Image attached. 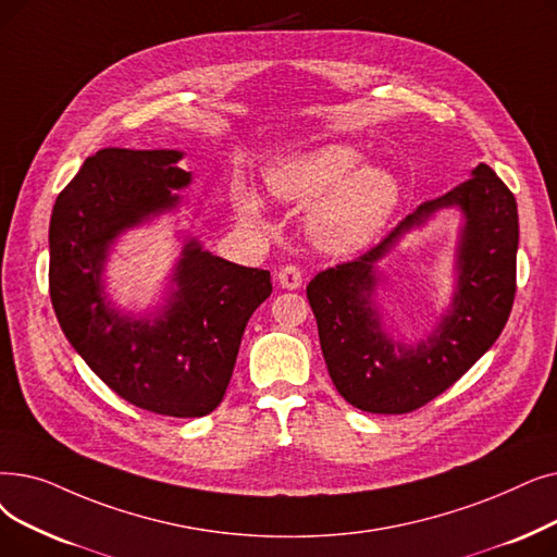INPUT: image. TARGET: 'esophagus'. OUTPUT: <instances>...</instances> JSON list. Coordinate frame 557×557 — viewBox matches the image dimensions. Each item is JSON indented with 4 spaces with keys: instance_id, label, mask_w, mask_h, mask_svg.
Returning a JSON list of instances; mask_svg holds the SVG:
<instances>
[{
    "instance_id": "esophagus-1",
    "label": "esophagus",
    "mask_w": 557,
    "mask_h": 557,
    "mask_svg": "<svg viewBox=\"0 0 557 557\" xmlns=\"http://www.w3.org/2000/svg\"><path fill=\"white\" fill-rule=\"evenodd\" d=\"M277 282L284 288H300L302 286V271L296 263H286L277 271Z\"/></svg>"
}]
</instances>
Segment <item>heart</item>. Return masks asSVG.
<instances>
[{"instance_id": "heart-1", "label": "heart", "mask_w": 557, "mask_h": 557, "mask_svg": "<svg viewBox=\"0 0 557 557\" xmlns=\"http://www.w3.org/2000/svg\"><path fill=\"white\" fill-rule=\"evenodd\" d=\"M359 163L361 154L350 145L325 143L271 168L269 188L282 202L321 198L311 213L313 236L330 250H357L371 244L400 202V184L389 171ZM240 211L257 219V200L240 198Z\"/></svg>"}]
</instances>
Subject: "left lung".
<instances>
[{"label": "left lung", "instance_id": "1", "mask_svg": "<svg viewBox=\"0 0 557 557\" xmlns=\"http://www.w3.org/2000/svg\"><path fill=\"white\" fill-rule=\"evenodd\" d=\"M442 206L468 215L458 292L445 323L417 349L392 343L370 305L372 265L395 238ZM519 213L512 190L480 163L446 196L423 202L377 246L321 271L307 284L327 373L350 405L371 414H407L444 394L503 332L517 294Z\"/></svg>", "mask_w": 557, "mask_h": 557}]
</instances>
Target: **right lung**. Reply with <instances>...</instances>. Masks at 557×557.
I'll return each mask as SVG.
<instances>
[{
    "mask_svg": "<svg viewBox=\"0 0 557 557\" xmlns=\"http://www.w3.org/2000/svg\"><path fill=\"white\" fill-rule=\"evenodd\" d=\"M175 150L107 148L59 193L50 221V298L63 334L111 392L148 412L196 419L221 405L240 336L271 296V273L236 265L190 240L177 292L157 321L109 309L100 273L111 240L171 209L190 173Z\"/></svg>",
    "mask_w": 557,
    "mask_h": 557,
    "instance_id": "add662e5",
    "label": "right lung"
}]
</instances>
